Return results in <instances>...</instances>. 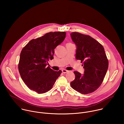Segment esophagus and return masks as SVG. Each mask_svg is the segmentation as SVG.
I'll return each instance as SVG.
<instances>
[{
  "label": "esophagus",
  "instance_id": "esophagus-1",
  "mask_svg": "<svg viewBox=\"0 0 124 124\" xmlns=\"http://www.w3.org/2000/svg\"><path fill=\"white\" fill-rule=\"evenodd\" d=\"M62 72L64 73V74H67V73H69V71L66 70H65V69H63L62 70Z\"/></svg>",
  "mask_w": 124,
  "mask_h": 124
}]
</instances>
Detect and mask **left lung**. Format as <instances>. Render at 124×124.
Listing matches in <instances>:
<instances>
[{
	"mask_svg": "<svg viewBox=\"0 0 124 124\" xmlns=\"http://www.w3.org/2000/svg\"><path fill=\"white\" fill-rule=\"evenodd\" d=\"M70 35L77 46L76 58L83 62L84 69V74L74 72L75 79L70 86L81 94L91 93L100 86L108 69V61L104 48L88 35L78 32H72Z\"/></svg>",
	"mask_w": 124,
	"mask_h": 124,
	"instance_id": "1",
	"label": "left lung"
}]
</instances>
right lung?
<instances>
[{
    "instance_id": "add662e5",
    "label": "right lung",
    "mask_w": 124,
    "mask_h": 124,
    "mask_svg": "<svg viewBox=\"0 0 124 124\" xmlns=\"http://www.w3.org/2000/svg\"><path fill=\"white\" fill-rule=\"evenodd\" d=\"M65 37V32H49L31 40L22 49L19 70L30 90L43 94L51 89L62 71H55L46 66L49 60L54 59V49Z\"/></svg>"
}]
</instances>
